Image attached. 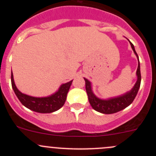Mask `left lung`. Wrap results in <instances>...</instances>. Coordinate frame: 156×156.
<instances>
[{"label": "left lung", "mask_w": 156, "mask_h": 156, "mask_svg": "<svg viewBox=\"0 0 156 156\" xmlns=\"http://www.w3.org/2000/svg\"><path fill=\"white\" fill-rule=\"evenodd\" d=\"M130 46L133 49V52L136 54V57L138 59V67L136 69V76H137V80H136V84H134L133 87L130 90V91L127 92L126 94H123L122 96H119L117 97H113V98H109L108 100H102V99L98 98L96 97L95 94L93 93L92 87H91V83L87 79L84 78L85 81V88L87 91L88 100L89 103L92 108L96 111L99 112L103 114H112V113L118 112L121 110L124 109L129 105L132 103L133 100L136 97L139 88L140 87L141 82V74H140V66L139 57L136 53V50L134 49V46L130 41Z\"/></svg>", "instance_id": "left-lung-1"}]
</instances>
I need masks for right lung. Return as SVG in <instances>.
I'll use <instances>...</instances> for the list:
<instances>
[{"instance_id":"right-lung-1","label":"right lung","mask_w":156,"mask_h":156,"mask_svg":"<svg viewBox=\"0 0 156 156\" xmlns=\"http://www.w3.org/2000/svg\"><path fill=\"white\" fill-rule=\"evenodd\" d=\"M72 81L62 84L57 91L51 96L46 97H34L23 94L17 89L11 73V84L15 94L22 104L26 108L39 113H51L59 109L65 103Z\"/></svg>"}]
</instances>
